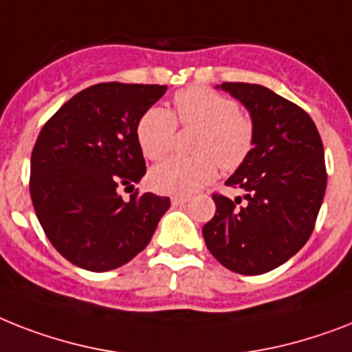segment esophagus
Listing matches in <instances>:
<instances>
[{"label":"esophagus","mask_w":352,"mask_h":352,"mask_svg":"<svg viewBox=\"0 0 352 352\" xmlns=\"http://www.w3.org/2000/svg\"><path fill=\"white\" fill-rule=\"evenodd\" d=\"M186 202H190V197H186V195L171 197V204L173 206H182V204H186Z\"/></svg>","instance_id":"34e87169"}]
</instances>
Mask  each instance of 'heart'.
Returning <instances> with one entry per match:
<instances>
[{
    "label": "heart",
    "instance_id": "obj_1",
    "mask_svg": "<svg viewBox=\"0 0 352 352\" xmlns=\"http://www.w3.org/2000/svg\"><path fill=\"white\" fill-rule=\"evenodd\" d=\"M177 121L182 126L199 128L195 139L197 157H171L151 170V184L164 193L190 195L222 170H235L245 161L253 146V124L239 111L230 97L210 88L191 87L173 97ZM177 121L166 108L151 107L137 122V139L148 159H161L171 150Z\"/></svg>",
    "mask_w": 352,
    "mask_h": 352
}]
</instances>
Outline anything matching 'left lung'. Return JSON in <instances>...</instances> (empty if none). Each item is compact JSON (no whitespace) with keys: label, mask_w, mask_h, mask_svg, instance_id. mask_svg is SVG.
Segmentation results:
<instances>
[{"label":"left lung","mask_w":352,"mask_h":352,"mask_svg":"<svg viewBox=\"0 0 352 352\" xmlns=\"http://www.w3.org/2000/svg\"><path fill=\"white\" fill-rule=\"evenodd\" d=\"M215 88L250 111L253 148L226 181L245 191L213 195L215 217L202 228L208 250L224 267L241 275H262L296 255L313 233L324 201V144L315 122L295 102L250 82Z\"/></svg>","instance_id":"obj_1"}]
</instances>
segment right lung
Returning <instances> with one entry per match:
<instances>
[{
	"mask_svg": "<svg viewBox=\"0 0 352 352\" xmlns=\"http://www.w3.org/2000/svg\"><path fill=\"white\" fill-rule=\"evenodd\" d=\"M164 92L161 85L99 82L39 131L30 159L34 210L48 241L77 267L102 273L130 262L170 208L155 193L119 195L146 173L137 122Z\"/></svg>",
	"mask_w": 352,
	"mask_h": 352,
	"instance_id": "1",
	"label": "right lung"
}]
</instances>
